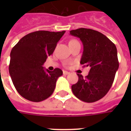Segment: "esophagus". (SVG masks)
Listing matches in <instances>:
<instances>
[{
	"label": "esophagus",
	"mask_w": 131,
	"mask_h": 131,
	"mask_svg": "<svg viewBox=\"0 0 131 131\" xmlns=\"http://www.w3.org/2000/svg\"><path fill=\"white\" fill-rule=\"evenodd\" d=\"M63 74H64V75H68V74H69V72L67 71H63Z\"/></svg>",
	"instance_id": "34e87169"
}]
</instances>
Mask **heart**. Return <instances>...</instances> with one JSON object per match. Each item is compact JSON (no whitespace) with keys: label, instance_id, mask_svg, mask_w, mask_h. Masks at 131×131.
Here are the masks:
<instances>
[{"label":"heart","instance_id":"1","mask_svg":"<svg viewBox=\"0 0 131 131\" xmlns=\"http://www.w3.org/2000/svg\"><path fill=\"white\" fill-rule=\"evenodd\" d=\"M74 40H71V41H74ZM71 41H70V42H71Z\"/></svg>","mask_w":131,"mask_h":131}]
</instances>
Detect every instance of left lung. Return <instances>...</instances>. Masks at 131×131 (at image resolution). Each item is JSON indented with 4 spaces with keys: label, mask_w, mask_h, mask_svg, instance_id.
I'll return each mask as SVG.
<instances>
[{
    "label": "left lung",
    "mask_w": 131,
    "mask_h": 131,
    "mask_svg": "<svg viewBox=\"0 0 131 131\" xmlns=\"http://www.w3.org/2000/svg\"><path fill=\"white\" fill-rule=\"evenodd\" d=\"M70 34L79 38L83 46L81 64L91 67L88 76L77 74L79 81L71 85L75 96L85 102H94L108 93L118 69L116 46L102 33L80 28L70 31Z\"/></svg>",
    "instance_id": "obj_1"
}]
</instances>
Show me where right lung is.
<instances>
[{"label": "right lung", "mask_w": 131, "mask_h": 131, "mask_svg": "<svg viewBox=\"0 0 131 131\" xmlns=\"http://www.w3.org/2000/svg\"><path fill=\"white\" fill-rule=\"evenodd\" d=\"M65 31H37L21 38L10 52L9 73L19 94L31 102L43 101L54 92L59 68L50 71L43 67Z\"/></svg>", "instance_id": "add662e5"}]
</instances>
